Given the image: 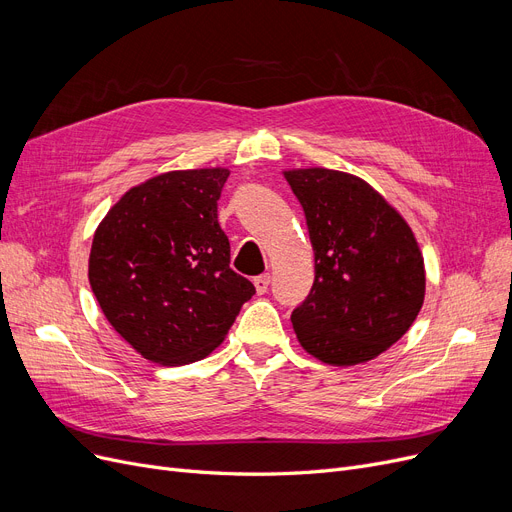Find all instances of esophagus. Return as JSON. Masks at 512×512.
Wrapping results in <instances>:
<instances>
[{
  "mask_svg": "<svg viewBox=\"0 0 512 512\" xmlns=\"http://www.w3.org/2000/svg\"><path fill=\"white\" fill-rule=\"evenodd\" d=\"M269 283H271V275L264 273V275H258L254 277V287H256V294L262 296L266 294V289H269Z\"/></svg>",
  "mask_w": 512,
  "mask_h": 512,
  "instance_id": "34e87169",
  "label": "esophagus"
}]
</instances>
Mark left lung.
Instances as JSON below:
<instances>
[{"mask_svg":"<svg viewBox=\"0 0 512 512\" xmlns=\"http://www.w3.org/2000/svg\"><path fill=\"white\" fill-rule=\"evenodd\" d=\"M302 204L314 283L291 312L300 346L331 367L364 364L415 323L425 260L406 218L364 179L323 166L285 168Z\"/></svg>","mask_w":512,"mask_h":512,"instance_id":"left-lung-1","label":"left lung"}]
</instances>
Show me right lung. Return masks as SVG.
Here are the masks:
<instances>
[{"label":"right lung","instance_id":"1","mask_svg":"<svg viewBox=\"0 0 512 512\" xmlns=\"http://www.w3.org/2000/svg\"><path fill=\"white\" fill-rule=\"evenodd\" d=\"M229 168L168 170L131 187L97 225L89 283L145 360L179 367L223 344L256 289L231 266L216 202Z\"/></svg>","mask_w":512,"mask_h":512}]
</instances>
